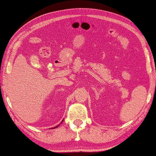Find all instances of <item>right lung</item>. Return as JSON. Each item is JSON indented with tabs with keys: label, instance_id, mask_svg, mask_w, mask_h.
<instances>
[{
	"label": "right lung",
	"instance_id": "right-lung-1",
	"mask_svg": "<svg viewBox=\"0 0 156 156\" xmlns=\"http://www.w3.org/2000/svg\"><path fill=\"white\" fill-rule=\"evenodd\" d=\"M58 126H56V127H54V128H57V127H58Z\"/></svg>",
	"mask_w": 156,
	"mask_h": 156
}]
</instances>
